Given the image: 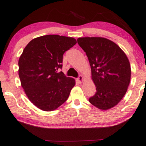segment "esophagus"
<instances>
[{"label":"esophagus","instance_id":"34e87169","mask_svg":"<svg viewBox=\"0 0 146 146\" xmlns=\"http://www.w3.org/2000/svg\"><path fill=\"white\" fill-rule=\"evenodd\" d=\"M77 80L80 83H83V77L82 75H79V77L77 78Z\"/></svg>","mask_w":146,"mask_h":146}]
</instances>
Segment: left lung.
<instances>
[{
  "label": "left lung",
  "mask_w": 146,
  "mask_h": 146,
  "mask_svg": "<svg viewBox=\"0 0 146 146\" xmlns=\"http://www.w3.org/2000/svg\"><path fill=\"white\" fill-rule=\"evenodd\" d=\"M77 43L89 59L96 93L90 103L100 110L118 104L130 82L131 68L125 53L112 41L101 37L79 38Z\"/></svg>",
  "instance_id": "left-lung-1"
}]
</instances>
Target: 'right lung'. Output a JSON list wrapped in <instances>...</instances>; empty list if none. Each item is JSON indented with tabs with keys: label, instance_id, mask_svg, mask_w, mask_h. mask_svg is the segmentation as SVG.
Returning a JSON list of instances; mask_svg holds the SVG:
<instances>
[{
	"label": "right lung",
	"instance_id": "right-lung-1",
	"mask_svg": "<svg viewBox=\"0 0 146 146\" xmlns=\"http://www.w3.org/2000/svg\"><path fill=\"white\" fill-rule=\"evenodd\" d=\"M75 38L46 35L33 39L18 60V75L28 99L44 111L57 109L68 98L75 85L63 72V55L76 44Z\"/></svg>",
	"mask_w": 146,
	"mask_h": 146
}]
</instances>
